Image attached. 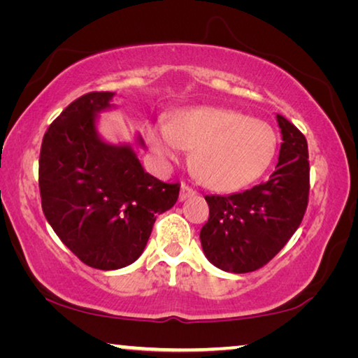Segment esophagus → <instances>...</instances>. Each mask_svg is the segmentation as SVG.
<instances>
[{
	"mask_svg": "<svg viewBox=\"0 0 358 358\" xmlns=\"http://www.w3.org/2000/svg\"><path fill=\"white\" fill-rule=\"evenodd\" d=\"M192 196H196V191H194L192 187L186 186V185L181 186V191H180V202H183V201H186V199H189V197H192Z\"/></svg>",
	"mask_w": 358,
	"mask_h": 358,
	"instance_id": "obj_1",
	"label": "esophagus"
}]
</instances>
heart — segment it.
I'll use <instances>...</instances> for the list:
<instances>
[{"label":"heart","mask_w":358,"mask_h":358,"mask_svg":"<svg viewBox=\"0 0 358 358\" xmlns=\"http://www.w3.org/2000/svg\"><path fill=\"white\" fill-rule=\"evenodd\" d=\"M145 141L164 167L178 161L183 148L192 150L194 171L215 191L251 185L276 150V134L266 121L222 107L183 108L167 124H147Z\"/></svg>","instance_id":"1"}]
</instances>
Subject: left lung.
Here are the masks:
<instances>
[{"mask_svg": "<svg viewBox=\"0 0 358 358\" xmlns=\"http://www.w3.org/2000/svg\"><path fill=\"white\" fill-rule=\"evenodd\" d=\"M282 143L266 183L230 196H207L210 216L201 230L203 254L229 273H250L270 262L299 229L310 194L305 136L276 115Z\"/></svg>", "mask_w": 358, "mask_h": 358, "instance_id": "left-lung-1", "label": "left lung"}]
</instances>
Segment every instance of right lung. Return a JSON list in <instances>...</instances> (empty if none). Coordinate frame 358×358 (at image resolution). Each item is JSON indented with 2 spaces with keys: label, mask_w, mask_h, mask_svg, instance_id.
I'll use <instances>...</instances> for the list:
<instances>
[{
  "label": "right lung",
  "mask_w": 358,
  "mask_h": 358,
  "mask_svg": "<svg viewBox=\"0 0 358 358\" xmlns=\"http://www.w3.org/2000/svg\"><path fill=\"white\" fill-rule=\"evenodd\" d=\"M115 93L94 92L64 108L48 126L39 156L42 211L59 240L98 270H118L141 257L156 216L171 210L180 185L143 171L131 143L113 145L96 121ZM137 143L145 147L141 136Z\"/></svg>",
  "instance_id": "add662e5"
}]
</instances>
